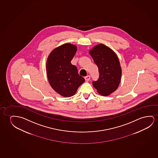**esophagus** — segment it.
<instances>
[{
  "label": "esophagus",
  "instance_id": "esophagus-1",
  "mask_svg": "<svg viewBox=\"0 0 158 158\" xmlns=\"http://www.w3.org/2000/svg\"><path fill=\"white\" fill-rule=\"evenodd\" d=\"M90 76H87L86 77H85V79L86 81H89V80L90 79Z\"/></svg>",
  "mask_w": 158,
  "mask_h": 158
}]
</instances>
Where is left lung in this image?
<instances>
[{
    "label": "left lung",
    "mask_w": 158,
    "mask_h": 158,
    "mask_svg": "<svg viewBox=\"0 0 158 158\" xmlns=\"http://www.w3.org/2000/svg\"><path fill=\"white\" fill-rule=\"evenodd\" d=\"M89 54L98 67L99 77L92 85L97 92L107 96L118 87L122 76V69L116 54L106 46L99 44L89 51Z\"/></svg>",
    "instance_id": "8db88e82"
}]
</instances>
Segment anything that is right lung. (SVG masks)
I'll return each instance as SVG.
<instances>
[{
  "mask_svg": "<svg viewBox=\"0 0 158 158\" xmlns=\"http://www.w3.org/2000/svg\"><path fill=\"white\" fill-rule=\"evenodd\" d=\"M77 50L75 45L64 44L53 49L47 60L49 84L56 92L64 97L73 96L85 81L84 78L79 75L77 67L71 64Z\"/></svg>",
  "mask_w": 158,
  "mask_h": 158,
  "instance_id": "right-lung-1",
  "label": "right lung"
}]
</instances>
